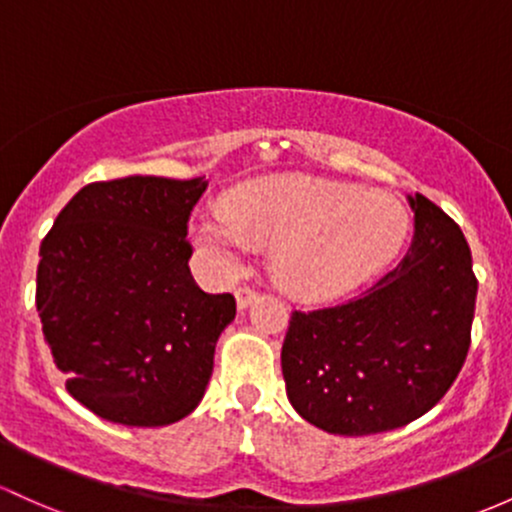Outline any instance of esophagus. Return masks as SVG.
Masks as SVG:
<instances>
[{
    "label": "esophagus",
    "instance_id": "obj_1",
    "mask_svg": "<svg viewBox=\"0 0 512 512\" xmlns=\"http://www.w3.org/2000/svg\"><path fill=\"white\" fill-rule=\"evenodd\" d=\"M255 299H257V291L250 289V286H238V289H235V301H238L240 311L250 306Z\"/></svg>",
    "mask_w": 512,
    "mask_h": 512
}]
</instances>
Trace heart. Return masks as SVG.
Instances as JSON below:
<instances>
[{
	"instance_id": "1",
	"label": "heart",
	"mask_w": 512,
	"mask_h": 512,
	"mask_svg": "<svg viewBox=\"0 0 512 512\" xmlns=\"http://www.w3.org/2000/svg\"><path fill=\"white\" fill-rule=\"evenodd\" d=\"M408 228L406 206L393 194L311 174L243 184L226 209L192 221L194 240L223 269L238 267L252 245H274V279L308 303L340 299L381 272Z\"/></svg>"
}]
</instances>
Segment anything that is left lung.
Returning a JSON list of instances; mask_svg holds the SVG:
<instances>
[{
	"instance_id": "left-lung-1",
	"label": "left lung",
	"mask_w": 512,
	"mask_h": 512,
	"mask_svg": "<svg viewBox=\"0 0 512 512\" xmlns=\"http://www.w3.org/2000/svg\"><path fill=\"white\" fill-rule=\"evenodd\" d=\"M413 243L359 299L294 311L282 345L286 396L330 435L396 430L440 401L471 345L476 289L457 223L423 194L408 196Z\"/></svg>"
}]
</instances>
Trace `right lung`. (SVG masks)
<instances>
[{
	"label": "right lung",
	"mask_w": 512,
	"mask_h": 512,
	"mask_svg": "<svg viewBox=\"0 0 512 512\" xmlns=\"http://www.w3.org/2000/svg\"><path fill=\"white\" fill-rule=\"evenodd\" d=\"M209 182L123 177L82 187L41 243L36 308L65 389L111 423L160 428L204 398L230 294L189 272V213Z\"/></svg>",
	"instance_id": "right-lung-1"
}]
</instances>
